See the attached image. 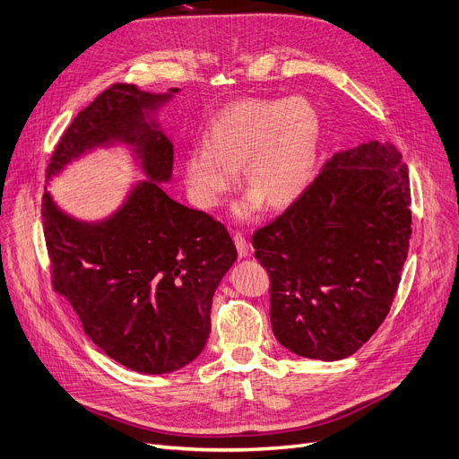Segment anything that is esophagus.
Here are the masks:
<instances>
[{
  "instance_id": "esophagus-1",
  "label": "esophagus",
  "mask_w": 459,
  "mask_h": 459,
  "mask_svg": "<svg viewBox=\"0 0 459 459\" xmlns=\"http://www.w3.org/2000/svg\"><path fill=\"white\" fill-rule=\"evenodd\" d=\"M233 243L237 247V254H239V258H245L248 254V243H247V237L241 231H235L233 233Z\"/></svg>"
}]
</instances>
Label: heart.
<instances>
[{"label":"heart","mask_w":459,"mask_h":459,"mask_svg":"<svg viewBox=\"0 0 459 459\" xmlns=\"http://www.w3.org/2000/svg\"><path fill=\"white\" fill-rule=\"evenodd\" d=\"M324 120L307 98L241 100L211 118L205 143L185 156L190 197L201 209H216L239 180L243 166L254 190L239 207L247 216L264 204L286 207L305 194L315 178Z\"/></svg>","instance_id":"b5f03b06"}]
</instances>
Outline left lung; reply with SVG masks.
<instances>
[{"label":"left lung","instance_id":"8db88e82","mask_svg":"<svg viewBox=\"0 0 459 459\" xmlns=\"http://www.w3.org/2000/svg\"><path fill=\"white\" fill-rule=\"evenodd\" d=\"M411 224L409 169L394 144L369 141L327 160L305 194L252 235L277 341L324 361L359 351L390 313Z\"/></svg>","mask_w":459,"mask_h":459}]
</instances>
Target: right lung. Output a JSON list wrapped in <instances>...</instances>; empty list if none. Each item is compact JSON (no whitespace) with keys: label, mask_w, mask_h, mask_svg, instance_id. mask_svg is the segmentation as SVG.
Listing matches in <instances>:
<instances>
[{"label":"right lung","mask_w":459,"mask_h":459,"mask_svg":"<svg viewBox=\"0 0 459 459\" xmlns=\"http://www.w3.org/2000/svg\"><path fill=\"white\" fill-rule=\"evenodd\" d=\"M166 100L134 84L108 86L73 118L50 156L47 177L90 146L134 144L151 180L115 216L82 224L47 192L41 205L54 291L108 358L144 375L177 371L204 351L214 290L237 258L222 222L158 186L171 177L173 144L144 122V108Z\"/></svg>","instance_id":"1"}]
</instances>
